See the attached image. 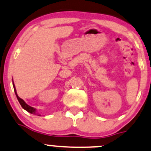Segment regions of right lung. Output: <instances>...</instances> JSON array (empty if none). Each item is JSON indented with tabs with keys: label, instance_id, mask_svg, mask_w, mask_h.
I'll return each instance as SVG.
<instances>
[{
	"label": "right lung",
	"instance_id": "add662e5",
	"mask_svg": "<svg viewBox=\"0 0 151 151\" xmlns=\"http://www.w3.org/2000/svg\"><path fill=\"white\" fill-rule=\"evenodd\" d=\"M13 86H14V89L15 94H16V96H17V98L19 102V103H20L21 106L22 107V108H24V110H27V111L29 112V113H32V114H37L36 109H35V108H32V107L29 106V105H27V104L26 103V102H24V101L22 99L20 98V97L17 95V93L16 88H15V86H14V81H13ZM38 116H40V115H38Z\"/></svg>",
	"mask_w": 151,
	"mask_h": 151
}]
</instances>
